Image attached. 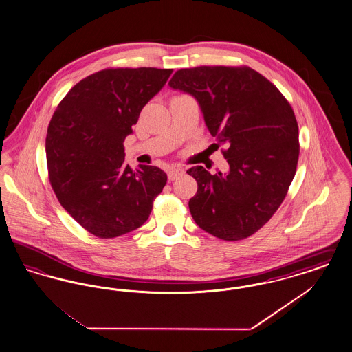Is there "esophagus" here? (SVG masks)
I'll use <instances>...</instances> for the list:
<instances>
[{"instance_id": "1", "label": "esophagus", "mask_w": 352, "mask_h": 352, "mask_svg": "<svg viewBox=\"0 0 352 352\" xmlns=\"http://www.w3.org/2000/svg\"><path fill=\"white\" fill-rule=\"evenodd\" d=\"M184 168H173L168 171V181H175L184 175Z\"/></svg>"}]
</instances>
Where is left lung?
Masks as SVG:
<instances>
[{
    "instance_id": "8db88e82",
    "label": "left lung",
    "mask_w": 352,
    "mask_h": 352,
    "mask_svg": "<svg viewBox=\"0 0 352 352\" xmlns=\"http://www.w3.org/2000/svg\"><path fill=\"white\" fill-rule=\"evenodd\" d=\"M168 85L192 95L230 165L227 174L187 170L198 184L188 201L203 231L227 241L257 232L287 194L300 155L298 124L278 88L248 66L178 69Z\"/></svg>"
}]
</instances>
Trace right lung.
Wrapping results in <instances>:
<instances>
[{
    "label": "right lung",
    "instance_id": "add662e5",
    "mask_svg": "<svg viewBox=\"0 0 352 352\" xmlns=\"http://www.w3.org/2000/svg\"><path fill=\"white\" fill-rule=\"evenodd\" d=\"M168 68H105L75 84L51 118L46 160L51 187L85 231L113 239L141 227L168 175L133 171L124 140L142 108L168 82Z\"/></svg>",
    "mask_w": 352,
    "mask_h": 352
}]
</instances>
